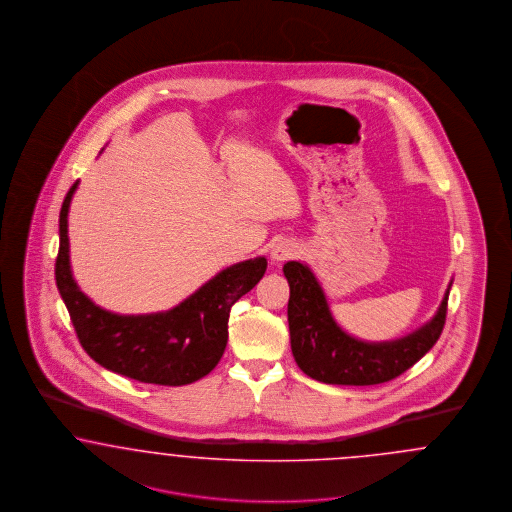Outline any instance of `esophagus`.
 Masks as SVG:
<instances>
[{
  "label": "esophagus",
  "mask_w": 512,
  "mask_h": 512,
  "mask_svg": "<svg viewBox=\"0 0 512 512\" xmlns=\"http://www.w3.org/2000/svg\"><path fill=\"white\" fill-rule=\"evenodd\" d=\"M297 255V245L293 242H280V244L274 245L272 251H270V259L272 263H284L288 259H293Z\"/></svg>",
  "instance_id": "esophagus-1"
}]
</instances>
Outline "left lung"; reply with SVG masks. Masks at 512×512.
<instances>
[{
  "instance_id": "left-lung-1",
  "label": "left lung",
  "mask_w": 512,
  "mask_h": 512,
  "mask_svg": "<svg viewBox=\"0 0 512 512\" xmlns=\"http://www.w3.org/2000/svg\"><path fill=\"white\" fill-rule=\"evenodd\" d=\"M290 284L288 322L293 359L313 380L336 386L384 384L409 370L439 340L445 326L449 288L438 313L413 334L393 341H361L341 330L311 268L299 261L284 265Z\"/></svg>"
}]
</instances>
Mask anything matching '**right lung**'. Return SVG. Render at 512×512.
Listing matches in <instances>:
<instances>
[{
    "label": "right lung",
    "instance_id": "1",
    "mask_svg": "<svg viewBox=\"0 0 512 512\" xmlns=\"http://www.w3.org/2000/svg\"><path fill=\"white\" fill-rule=\"evenodd\" d=\"M74 182L59 213V253L55 282L69 309L76 336L98 365L126 378L186 386L207 376L226 349L232 305L251 292L267 270L257 257L220 270L180 305L151 315H117L80 292L69 261V207Z\"/></svg>",
    "mask_w": 512,
    "mask_h": 512
}]
</instances>
